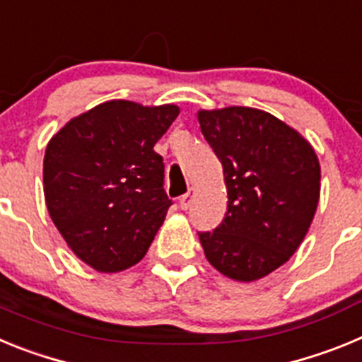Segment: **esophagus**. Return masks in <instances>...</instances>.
Listing matches in <instances>:
<instances>
[{"label": "esophagus", "instance_id": "esophagus-1", "mask_svg": "<svg viewBox=\"0 0 362 362\" xmlns=\"http://www.w3.org/2000/svg\"><path fill=\"white\" fill-rule=\"evenodd\" d=\"M192 201H194V192H187L185 196L179 197V206H181V210L190 209Z\"/></svg>", "mask_w": 362, "mask_h": 362}]
</instances>
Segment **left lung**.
Instances as JSON below:
<instances>
[{
  "instance_id": "left-lung-1",
  "label": "left lung",
  "mask_w": 362,
  "mask_h": 362,
  "mask_svg": "<svg viewBox=\"0 0 362 362\" xmlns=\"http://www.w3.org/2000/svg\"><path fill=\"white\" fill-rule=\"evenodd\" d=\"M201 132L223 165L228 212L199 232L209 263L243 283L261 279L299 248L317 210L319 159L305 137L264 110H201Z\"/></svg>"
}]
</instances>
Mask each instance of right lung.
Wrapping results in <instances>:
<instances>
[{
    "instance_id": "right-lung-1",
    "label": "right lung",
    "mask_w": 362,
    "mask_h": 362,
    "mask_svg": "<svg viewBox=\"0 0 362 362\" xmlns=\"http://www.w3.org/2000/svg\"><path fill=\"white\" fill-rule=\"evenodd\" d=\"M177 114L175 105L107 101L69 121L47 145V209L74 254L94 270L139 263L163 225L172 199L153 145Z\"/></svg>"
}]
</instances>
